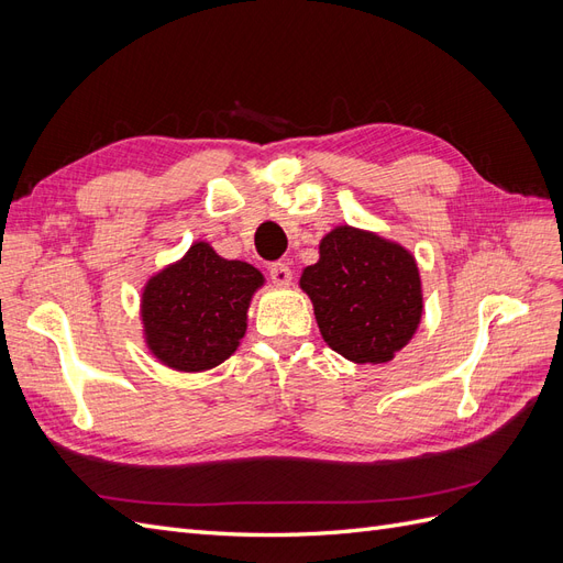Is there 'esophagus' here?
<instances>
[{"mask_svg": "<svg viewBox=\"0 0 563 563\" xmlns=\"http://www.w3.org/2000/svg\"><path fill=\"white\" fill-rule=\"evenodd\" d=\"M269 277L277 286H288L294 279V272L288 269V265H284V263H272L269 265Z\"/></svg>", "mask_w": 563, "mask_h": 563, "instance_id": "34e87169", "label": "esophagus"}]
</instances>
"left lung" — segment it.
I'll return each instance as SVG.
<instances>
[{
	"mask_svg": "<svg viewBox=\"0 0 563 563\" xmlns=\"http://www.w3.org/2000/svg\"><path fill=\"white\" fill-rule=\"evenodd\" d=\"M321 338L354 364H385L408 345L422 317L418 263L385 236L338 225L319 244V261L300 275Z\"/></svg>",
	"mask_w": 563,
	"mask_h": 563,
	"instance_id": "left-lung-1",
	"label": "left lung"
}]
</instances>
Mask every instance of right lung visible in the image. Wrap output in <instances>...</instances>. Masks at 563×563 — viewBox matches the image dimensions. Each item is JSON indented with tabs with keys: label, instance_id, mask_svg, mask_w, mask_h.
Here are the masks:
<instances>
[{
	"label": "right lung",
	"instance_id": "obj_1",
	"mask_svg": "<svg viewBox=\"0 0 563 563\" xmlns=\"http://www.w3.org/2000/svg\"><path fill=\"white\" fill-rule=\"evenodd\" d=\"M261 269L225 261L207 242H195L180 261L150 277L141 298L147 350L174 371L199 373L223 364L246 333Z\"/></svg>",
	"mask_w": 563,
	"mask_h": 563
}]
</instances>
